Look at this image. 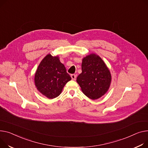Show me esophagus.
<instances>
[{"instance_id":"1","label":"esophagus","mask_w":148,"mask_h":148,"mask_svg":"<svg viewBox=\"0 0 148 148\" xmlns=\"http://www.w3.org/2000/svg\"><path fill=\"white\" fill-rule=\"evenodd\" d=\"M71 77L73 80H75L76 79V75H75V74H71Z\"/></svg>"}]
</instances>
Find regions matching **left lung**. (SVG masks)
Returning a JSON list of instances; mask_svg holds the SVG:
<instances>
[{"label":"left lung","instance_id":"left-lung-1","mask_svg":"<svg viewBox=\"0 0 148 148\" xmlns=\"http://www.w3.org/2000/svg\"><path fill=\"white\" fill-rule=\"evenodd\" d=\"M82 72L77 78V82L83 93L91 99L101 97L109 90L111 74L102 59L95 53L84 57L82 64Z\"/></svg>","mask_w":148,"mask_h":148}]
</instances>
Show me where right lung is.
Listing matches in <instances>:
<instances>
[{
    "mask_svg": "<svg viewBox=\"0 0 148 148\" xmlns=\"http://www.w3.org/2000/svg\"><path fill=\"white\" fill-rule=\"evenodd\" d=\"M71 80L58 56L47 54L39 64L34 75L37 90L48 99L60 95L65 85Z\"/></svg>",
    "mask_w": 148,
    "mask_h": 148,
    "instance_id": "1",
    "label": "right lung"
}]
</instances>
